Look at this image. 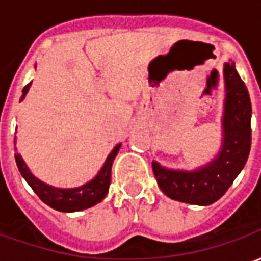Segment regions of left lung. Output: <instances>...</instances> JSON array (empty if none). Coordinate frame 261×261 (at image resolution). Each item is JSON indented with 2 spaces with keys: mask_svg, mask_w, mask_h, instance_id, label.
<instances>
[{
  "mask_svg": "<svg viewBox=\"0 0 261 261\" xmlns=\"http://www.w3.org/2000/svg\"><path fill=\"white\" fill-rule=\"evenodd\" d=\"M224 140L218 156L198 170H169L152 162L153 175L161 190L172 200L210 205L224 196L246 164L252 144V105L245 82L235 63H225Z\"/></svg>",
  "mask_w": 261,
  "mask_h": 261,
  "instance_id": "obj_1",
  "label": "left lung"
}]
</instances>
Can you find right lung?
Instances as JSON below:
<instances>
[{
  "mask_svg": "<svg viewBox=\"0 0 261 261\" xmlns=\"http://www.w3.org/2000/svg\"><path fill=\"white\" fill-rule=\"evenodd\" d=\"M31 84L32 82H29L23 88L22 99L25 97L26 92L29 91ZM119 149L120 145H117L110 152L103 168L93 180L86 183L84 186L76 187V189H56L53 186H48L32 175L31 170L28 169V166L20 156V153H15V161H16L20 175L25 177L28 185L33 189V192L36 193L44 204H47L48 207L61 211V213H74V211H81L85 208L93 207L106 197L109 186H110V177H112V165H113V161L119 152Z\"/></svg>",
  "mask_w": 261,
  "mask_h": 261,
  "instance_id": "1",
  "label": "right lung"
}]
</instances>
